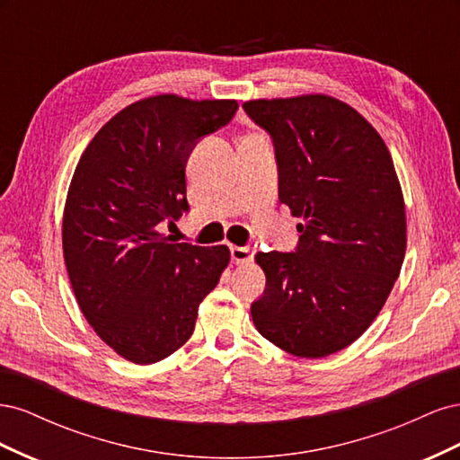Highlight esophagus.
<instances>
[{
	"mask_svg": "<svg viewBox=\"0 0 460 460\" xmlns=\"http://www.w3.org/2000/svg\"><path fill=\"white\" fill-rule=\"evenodd\" d=\"M230 253H232V261L235 264H243L249 262L255 255V249L253 247H238V245H232L230 247Z\"/></svg>",
	"mask_w": 460,
	"mask_h": 460,
	"instance_id": "obj_1",
	"label": "esophagus"
}]
</instances>
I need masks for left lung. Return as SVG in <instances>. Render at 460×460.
I'll use <instances>...</instances> for the list:
<instances>
[{
	"label": "left lung",
	"instance_id": "obj_1",
	"mask_svg": "<svg viewBox=\"0 0 460 460\" xmlns=\"http://www.w3.org/2000/svg\"><path fill=\"white\" fill-rule=\"evenodd\" d=\"M243 109L270 132L278 196L301 218L296 253L255 255L267 276L252 305L255 328L296 357H328L367 332L405 259L392 155L357 109L326 93L249 100Z\"/></svg>",
	"mask_w": 460,
	"mask_h": 460
}]
</instances>
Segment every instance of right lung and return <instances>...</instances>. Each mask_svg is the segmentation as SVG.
Here are the masks:
<instances>
[{"label": "right lung", "mask_w": 460, "mask_h": 460, "mask_svg": "<svg viewBox=\"0 0 460 460\" xmlns=\"http://www.w3.org/2000/svg\"><path fill=\"white\" fill-rule=\"evenodd\" d=\"M235 109V100L149 95L109 119L80 155L63 211L68 280L88 324L130 363L178 351L230 264L226 245L171 243L159 226L188 211L190 151Z\"/></svg>", "instance_id": "add662e5"}]
</instances>
